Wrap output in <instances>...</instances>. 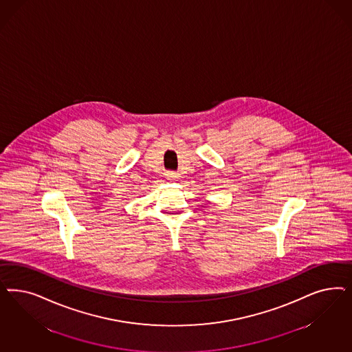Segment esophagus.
<instances>
[{"instance_id": "34e87169", "label": "esophagus", "mask_w": 352, "mask_h": 352, "mask_svg": "<svg viewBox=\"0 0 352 352\" xmlns=\"http://www.w3.org/2000/svg\"><path fill=\"white\" fill-rule=\"evenodd\" d=\"M166 177H167L168 180H175V179L179 177V176H177V172H176V170H167V172H166Z\"/></svg>"}]
</instances>
